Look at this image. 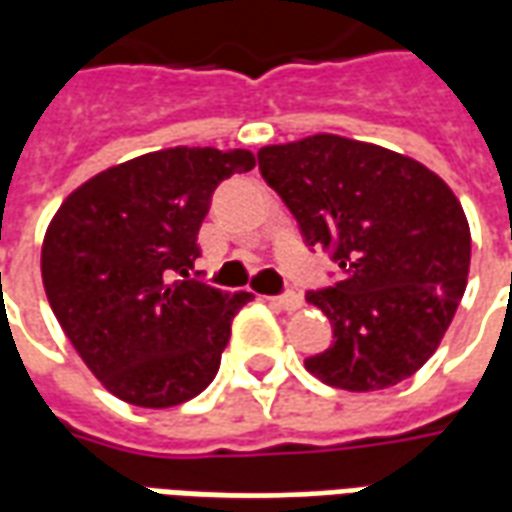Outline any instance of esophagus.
Listing matches in <instances>:
<instances>
[{"mask_svg":"<svg viewBox=\"0 0 512 512\" xmlns=\"http://www.w3.org/2000/svg\"><path fill=\"white\" fill-rule=\"evenodd\" d=\"M268 301H271V304H274L277 310H285V312L301 310V304H304L299 293H282V296H271Z\"/></svg>","mask_w":512,"mask_h":512,"instance_id":"esophagus-1","label":"esophagus"}]
</instances>
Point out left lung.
I'll return each mask as SVG.
<instances>
[{
  "mask_svg": "<svg viewBox=\"0 0 512 512\" xmlns=\"http://www.w3.org/2000/svg\"><path fill=\"white\" fill-rule=\"evenodd\" d=\"M257 164L304 241L340 268L332 288L307 293L334 340L304 367L348 392L414 376L450 329L469 277L472 233L450 186L414 158L337 134L260 147Z\"/></svg>",
  "mask_w": 512,
  "mask_h": 512,
  "instance_id": "1",
  "label": "left lung"
}]
</instances>
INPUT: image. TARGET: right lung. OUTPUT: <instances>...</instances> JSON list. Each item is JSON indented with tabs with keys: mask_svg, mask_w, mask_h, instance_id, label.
<instances>
[{
	"mask_svg": "<svg viewBox=\"0 0 512 512\" xmlns=\"http://www.w3.org/2000/svg\"><path fill=\"white\" fill-rule=\"evenodd\" d=\"M252 167L249 150H156L98 172L54 213L40 252L51 310L93 376L131 406H180L216 376L252 293L230 296L189 271L216 186Z\"/></svg>",
	"mask_w": 512,
	"mask_h": 512,
	"instance_id": "obj_1",
	"label": "right lung"
}]
</instances>
